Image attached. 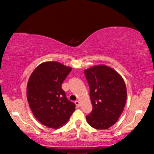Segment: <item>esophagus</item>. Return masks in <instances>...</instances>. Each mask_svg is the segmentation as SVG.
I'll return each instance as SVG.
<instances>
[{"label": "esophagus", "instance_id": "34e87169", "mask_svg": "<svg viewBox=\"0 0 154 154\" xmlns=\"http://www.w3.org/2000/svg\"><path fill=\"white\" fill-rule=\"evenodd\" d=\"M75 105H76V106H77V107H79L80 106V103H79V101H78V100H76L75 102Z\"/></svg>", "mask_w": 154, "mask_h": 154}]
</instances>
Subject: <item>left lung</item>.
Listing matches in <instances>:
<instances>
[{
  "instance_id": "8db88e82",
  "label": "left lung",
  "mask_w": 154,
  "mask_h": 154,
  "mask_svg": "<svg viewBox=\"0 0 154 154\" xmlns=\"http://www.w3.org/2000/svg\"><path fill=\"white\" fill-rule=\"evenodd\" d=\"M84 73L93 106L86 120L94 128L107 129L116 123L124 111L127 98L126 84L120 74L105 64L85 69Z\"/></svg>"
}]
</instances>
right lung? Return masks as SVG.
I'll return each mask as SVG.
<instances>
[{
	"label": "right lung",
	"instance_id": "right-lung-1",
	"mask_svg": "<svg viewBox=\"0 0 154 154\" xmlns=\"http://www.w3.org/2000/svg\"><path fill=\"white\" fill-rule=\"evenodd\" d=\"M72 68L60 62H44L34 70L26 87L28 103L35 118L50 128L63 126L75 110L62 83Z\"/></svg>",
	"mask_w": 154,
	"mask_h": 154
}]
</instances>
